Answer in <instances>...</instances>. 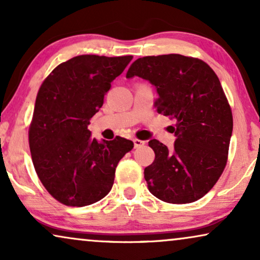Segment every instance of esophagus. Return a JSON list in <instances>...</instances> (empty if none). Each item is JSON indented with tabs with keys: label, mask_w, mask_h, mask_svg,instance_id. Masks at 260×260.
Listing matches in <instances>:
<instances>
[{
	"label": "esophagus",
	"mask_w": 260,
	"mask_h": 260,
	"mask_svg": "<svg viewBox=\"0 0 260 260\" xmlns=\"http://www.w3.org/2000/svg\"><path fill=\"white\" fill-rule=\"evenodd\" d=\"M144 143H145L144 141L138 140V138H135V140H134V145H135V148H140V147H142V145H144Z\"/></svg>",
	"instance_id": "obj_1"
}]
</instances>
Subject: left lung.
Here are the masks:
<instances>
[{
  "label": "left lung",
  "mask_w": 260,
  "mask_h": 260,
  "mask_svg": "<svg viewBox=\"0 0 260 260\" xmlns=\"http://www.w3.org/2000/svg\"><path fill=\"white\" fill-rule=\"evenodd\" d=\"M154 85L157 112L176 120L169 150L151 140L155 159L144 169L150 193L169 204H189L212 189L227 163L233 130L230 104L214 71L200 59L181 54L144 56L130 66Z\"/></svg>",
  "instance_id": "left-lung-1"
}]
</instances>
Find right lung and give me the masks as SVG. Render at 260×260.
<instances>
[{"instance_id": "obj_1", "label": "right lung", "mask_w": 260, "mask_h": 260, "mask_svg": "<svg viewBox=\"0 0 260 260\" xmlns=\"http://www.w3.org/2000/svg\"><path fill=\"white\" fill-rule=\"evenodd\" d=\"M131 59L74 56L56 66L40 86L29 126L31 159L44 187L63 205L83 207L102 200L111 190L120 158L134 148L119 136L92 140L87 129Z\"/></svg>"}]
</instances>
